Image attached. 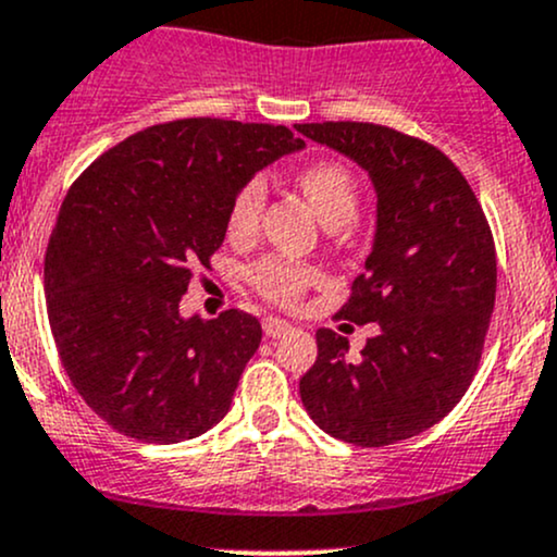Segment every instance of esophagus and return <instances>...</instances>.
I'll return each mask as SVG.
<instances>
[{
	"label": "esophagus",
	"instance_id": "obj_1",
	"mask_svg": "<svg viewBox=\"0 0 557 557\" xmlns=\"http://www.w3.org/2000/svg\"><path fill=\"white\" fill-rule=\"evenodd\" d=\"M293 330V325L290 322H285V320H280V317H267L264 320V335L267 338H283L285 333H290Z\"/></svg>",
	"mask_w": 557,
	"mask_h": 557
}]
</instances>
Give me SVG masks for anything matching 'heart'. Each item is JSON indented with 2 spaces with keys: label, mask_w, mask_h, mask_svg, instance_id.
<instances>
[{
  "label": "heart",
  "mask_w": 557,
  "mask_h": 557,
  "mask_svg": "<svg viewBox=\"0 0 557 557\" xmlns=\"http://www.w3.org/2000/svg\"><path fill=\"white\" fill-rule=\"evenodd\" d=\"M296 185L307 198L311 211L322 222V227L341 230L354 222L359 211L357 176L338 161H317L298 171ZM267 189L264 182L253 180L237 193L230 209V232L243 237L259 227L261 209H264ZM317 280V272L307 264H296L288 259H264L250 269V283L261 296L277 304H293Z\"/></svg>",
  "instance_id": "obj_1"
}]
</instances>
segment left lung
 I'll return each mask as SVG.
<instances>
[{"label": "left lung", "instance_id": "1", "mask_svg": "<svg viewBox=\"0 0 557 557\" xmlns=\"http://www.w3.org/2000/svg\"><path fill=\"white\" fill-rule=\"evenodd\" d=\"M296 132L368 171L375 237L338 317L381 327L359 359L344 335L317 330L301 401L341 442H405L447 418L479 368L497 293L492 230L460 169L423 139L357 121Z\"/></svg>", "mask_w": 557, "mask_h": 557}]
</instances>
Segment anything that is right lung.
<instances>
[{"label":"right lung","mask_w":557,"mask_h":557,"mask_svg":"<svg viewBox=\"0 0 557 557\" xmlns=\"http://www.w3.org/2000/svg\"><path fill=\"white\" fill-rule=\"evenodd\" d=\"M301 148L285 126L185 119L132 134L73 182L47 246V314L71 383L110 428L176 444L230 412L259 320L182 317L180 301L237 193Z\"/></svg>","instance_id":"1"}]
</instances>
